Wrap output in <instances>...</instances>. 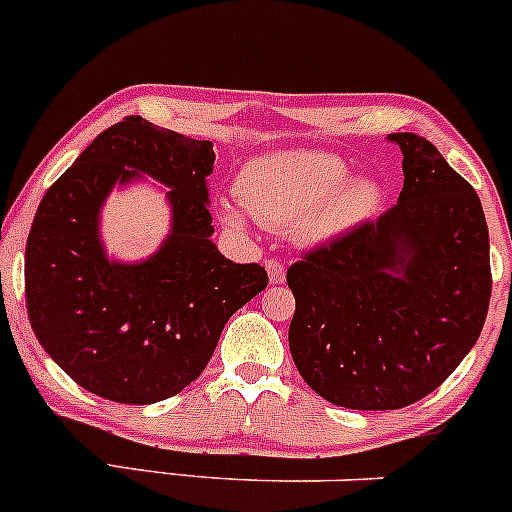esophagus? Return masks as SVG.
<instances>
[{"label":"esophagus","instance_id":"1","mask_svg":"<svg viewBox=\"0 0 512 512\" xmlns=\"http://www.w3.org/2000/svg\"><path fill=\"white\" fill-rule=\"evenodd\" d=\"M265 267H267V272H269V284H284V279H286V274H284V265L279 260H267L265 262Z\"/></svg>","mask_w":512,"mask_h":512}]
</instances>
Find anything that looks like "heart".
Wrapping results in <instances>:
<instances>
[{
    "label": "heart",
    "instance_id": "b5f03b06",
    "mask_svg": "<svg viewBox=\"0 0 512 512\" xmlns=\"http://www.w3.org/2000/svg\"><path fill=\"white\" fill-rule=\"evenodd\" d=\"M350 165L325 150H282L245 162L235 177V199L252 221L291 230L306 243H328L357 228L379 209L372 177H351ZM223 226L245 230L235 206H218Z\"/></svg>",
    "mask_w": 512,
    "mask_h": 512
}]
</instances>
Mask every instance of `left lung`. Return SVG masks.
I'll use <instances>...</instances> for the list:
<instances>
[{"instance_id": "8db88e82", "label": "left lung", "mask_w": 512, "mask_h": 512, "mask_svg": "<svg viewBox=\"0 0 512 512\" xmlns=\"http://www.w3.org/2000/svg\"><path fill=\"white\" fill-rule=\"evenodd\" d=\"M403 153L398 204L289 267V350L308 386L352 411H396L435 391L479 340L491 301L479 194L430 140Z\"/></svg>"}]
</instances>
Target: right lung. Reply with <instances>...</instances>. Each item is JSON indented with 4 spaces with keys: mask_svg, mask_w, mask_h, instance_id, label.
<instances>
[{
    "mask_svg": "<svg viewBox=\"0 0 512 512\" xmlns=\"http://www.w3.org/2000/svg\"><path fill=\"white\" fill-rule=\"evenodd\" d=\"M213 143L128 116L92 140L48 189L26 243V308L43 350L82 389L148 406L204 372L228 318L267 286L211 235ZM148 173L171 187V235L148 261H109L98 238L105 196Z\"/></svg>",
    "mask_w": 512,
    "mask_h": 512,
    "instance_id": "1",
    "label": "right lung"
}]
</instances>
